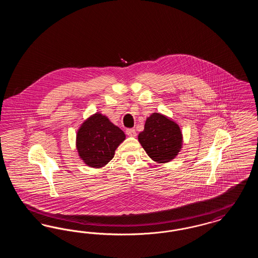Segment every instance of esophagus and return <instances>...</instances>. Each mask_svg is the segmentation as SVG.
<instances>
[{
  "label": "esophagus",
  "mask_w": 258,
  "mask_h": 258,
  "mask_svg": "<svg viewBox=\"0 0 258 258\" xmlns=\"http://www.w3.org/2000/svg\"><path fill=\"white\" fill-rule=\"evenodd\" d=\"M125 134H126V135H128V136H132V137L136 136V132H135V128H127L125 131Z\"/></svg>",
  "instance_id": "obj_1"
}]
</instances>
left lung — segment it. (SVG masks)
Instances as JSON below:
<instances>
[{
    "label": "left lung",
    "mask_w": 258,
    "mask_h": 258,
    "mask_svg": "<svg viewBox=\"0 0 258 258\" xmlns=\"http://www.w3.org/2000/svg\"><path fill=\"white\" fill-rule=\"evenodd\" d=\"M138 140L152 160L164 163L178 155L183 136L177 123L162 114L153 113L147 118Z\"/></svg>",
    "instance_id": "1"
}]
</instances>
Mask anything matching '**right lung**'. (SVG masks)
Returning <instances> with one entry per match:
<instances>
[{
	"mask_svg": "<svg viewBox=\"0 0 258 258\" xmlns=\"http://www.w3.org/2000/svg\"><path fill=\"white\" fill-rule=\"evenodd\" d=\"M124 138L121 128L111 123L107 117L97 113L78 130L76 147L79 157L87 165L99 168L113 159L115 150Z\"/></svg>",
	"mask_w": 258,
	"mask_h": 258,
	"instance_id": "obj_1",
	"label": "right lung"
}]
</instances>
